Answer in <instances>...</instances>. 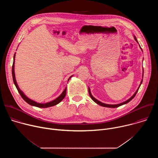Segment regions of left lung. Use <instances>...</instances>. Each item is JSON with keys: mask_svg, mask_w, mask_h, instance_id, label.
Instances as JSON below:
<instances>
[{"mask_svg": "<svg viewBox=\"0 0 158 158\" xmlns=\"http://www.w3.org/2000/svg\"><path fill=\"white\" fill-rule=\"evenodd\" d=\"M134 39L136 40V41L137 42H138V40H137V39H136V37L135 36H134ZM140 48L141 49V48L140 47ZM141 50H142V49H141ZM142 51H143V50H142ZM143 74H144V71H143ZM142 82H143V79H142V81H141V83H140V85H139V87H138V89H137V91L135 92V93L133 94V96H132L129 99H127V101H124V102H122V103H120V104H104V103H103V102H101V101H98V100H97L96 98H94L93 96V95L91 94V91H90V89H89V96H91V99L96 102V103H97L98 104H99V105H100V106H103V107H112V108H115V107H119V106H122V105H123V104H127V103H128L130 101H131L134 97H135V96H136V94H137V93H138V90H139V87H140V86H141V84H142Z\"/></svg>", "mask_w": 158, "mask_h": 158, "instance_id": "obj_1", "label": "left lung"}]
</instances>
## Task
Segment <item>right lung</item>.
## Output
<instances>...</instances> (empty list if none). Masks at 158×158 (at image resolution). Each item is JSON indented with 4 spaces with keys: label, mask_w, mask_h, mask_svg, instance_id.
Listing matches in <instances>:
<instances>
[{
    "label": "right lung",
    "mask_w": 158,
    "mask_h": 158,
    "mask_svg": "<svg viewBox=\"0 0 158 158\" xmlns=\"http://www.w3.org/2000/svg\"><path fill=\"white\" fill-rule=\"evenodd\" d=\"M15 53L14 54V61H13V65H12V78H13V81H14V83L17 89L18 92L19 93L20 95L21 96V97L22 98V99H23L27 103H28L29 104L31 105V106H35V107H42V108H46V107H51V106H54L57 104H59L65 96V94H66V87L65 89L64 90V91L62 92V93L57 98H56V99L51 101V102H47V103H38L29 98H28L24 94V93L22 92L21 90L20 89V88L19 87L18 85H17V83L16 82V79H15V73H14V63H15ZM73 76H71L69 79H68V81L69 80L71 79V77H72Z\"/></svg>",
    "instance_id": "obj_1"
}]
</instances>
